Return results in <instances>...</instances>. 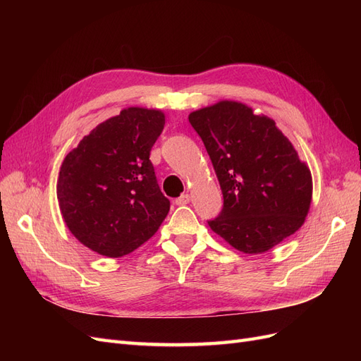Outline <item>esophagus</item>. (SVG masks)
Wrapping results in <instances>:
<instances>
[{
  "mask_svg": "<svg viewBox=\"0 0 361 361\" xmlns=\"http://www.w3.org/2000/svg\"><path fill=\"white\" fill-rule=\"evenodd\" d=\"M190 200H191L190 194H182V195H179V197H178L176 200H174V203L179 204V206H183V204H188Z\"/></svg>",
  "mask_w": 361,
  "mask_h": 361,
  "instance_id": "34e87169",
  "label": "esophagus"
}]
</instances>
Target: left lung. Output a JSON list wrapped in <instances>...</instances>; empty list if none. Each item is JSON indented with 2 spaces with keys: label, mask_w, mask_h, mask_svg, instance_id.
Instances as JSON below:
<instances>
[{
  "label": "left lung",
  "mask_w": 361,
  "mask_h": 361,
  "mask_svg": "<svg viewBox=\"0 0 361 361\" xmlns=\"http://www.w3.org/2000/svg\"><path fill=\"white\" fill-rule=\"evenodd\" d=\"M220 182L224 204L207 221L245 255L265 253L304 224L312 173L276 122L245 104L220 101L188 116Z\"/></svg>",
  "instance_id": "obj_1"
}]
</instances>
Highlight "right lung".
<instances>
[{
  "label": "right lung",
  "mask_w": 361,
  "mask_h": 361,
  "mask_svg": "<svg viewBox=\"0 0 361 361\" xmlns=\"http://www.w3.org/2000/svg\"><path fill=\"white\" fill-rule=\"evenodd\" d=\"M166 116L129 106L97 125L64 158L57 199L71 233L96 253L122 257L157 233L170 211L149 159Z\"/></svg>",
  "instance_id": "right-lung-1"
}]
</instances>
